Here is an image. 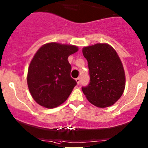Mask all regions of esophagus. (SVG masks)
Returning a JSON list of instances; mask_svg holds the SVG:
<instances>
[{"instance_id":"1","label":"esophagus","mask_w":148,"mask_h":148,"mask_svg":"<svg viewBox=\"0 0 148 148\" xmlns=\"http://www.w3.org/2000/svg\"><path fill=\"white\" fill-rule=\"evenodd\" d=\"M76 82H77V84H78V85H79V84H80V78H79V77L77 78V79H76Z\"/></svg>"}]
</instances>
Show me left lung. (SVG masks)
<instances>
[{
    "label": "left lung",
    "mask_w": 148,
    "mask_h": 148,
    "mask_svg": "<svg viewBox=\"0 0 148 148\" xmlns=\"http://www.w3.org/2000/svg\"><path fill=\"white\" fill-rule=\"evenodd\" d=\"M87 60L90 82L82 87L87 100L98 108L112 105L121 98L126 84L124 69L111 45L97 43L82 50Z\"/></svg>",
    "instance_id": "1"
}]
</instances>
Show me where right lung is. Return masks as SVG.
Here are the masks:
<instances>
[{
    "instance_id": "1",
    "label": "right lung",
    "mask_w": 148,
    "mask_h": 148,
    "mask_svg": "<svg viewBox=\"0 0 148 148\" xmlns=\"http://www.w3.org/2000/svg\"><path fill=\"white\" fill-rule=\"evenodd\" d=\"M77 51L75 45L49 43L36 53L29 66L27 84L38 105L54 108L68 98L77 82L70 76L67 58Z\"/></svg>"
}]
</instances>
